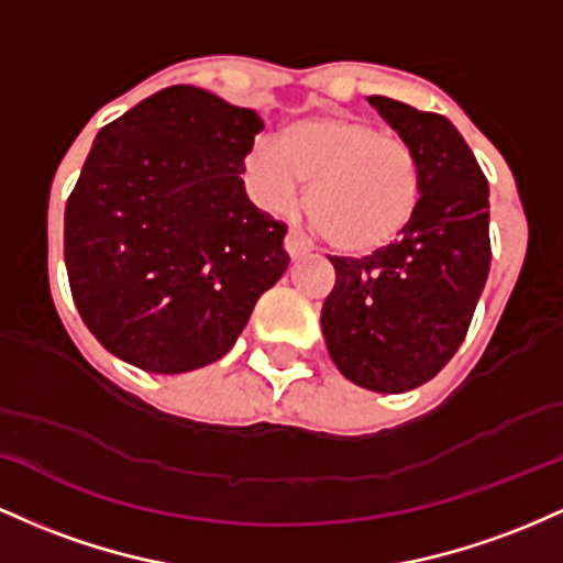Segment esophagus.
Masks as SVG:
<instances>
[{
	"instance_id": "34e87169",
	"label": "esophagus",
	"mask_w": 563,
	"mask_h": 563,
	"mask_svg": "<svg viewBox=\"0 0 563 563\" xmlns=\"http://www.w3.org/2000/svg\"><path fill=\"white\" fill-rule=\"evenodd\" d=\"M284 250H287V255L295 261V257H302L311 252V242H308L300 231L289 229L287 236H284Z\"/></svg>"
}]
</instances>
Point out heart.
Wrapping results in <instances>:
<instances>
[{"label":"heart","mask_w":563,"mask_h":563,"mask_svg":"<svg viewBox=\"0 0 563 563\" xmlns=\"http://www.w3.org/2000/svg\"><path fill=\"white\" fill-rule=\"evenodd\" d=\"M247 178L265 207L292 205L308 186V214L324 242L343 255H375L394 244L420 207L422 178L401 137L353 117L287 124L276 145L247 156Z\"/></svg>","instance_id":"obj_1"}]
</instances>
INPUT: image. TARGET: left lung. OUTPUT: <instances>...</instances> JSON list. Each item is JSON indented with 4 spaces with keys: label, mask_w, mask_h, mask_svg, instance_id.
Instances as JSON below:
<instances>
[{
    "label": "left lung",
    "mask_w": 563,
    "mask_h": 563,
    "mask_svg": "<svg viewBox=\"0 0 563 563\" xmlns=\"http://www.w3.org/2000/svg\"><path fill=\"white\" fill-rule=\"evenodd\" d=\"M366 100L418 156L420 207L385 250L330 257L321 332L351 383L404 394L439 375L468 332L489 276V186L450 119L383 95Z\"/></svg>",
    "instance_id": "1"
}]
</instances>
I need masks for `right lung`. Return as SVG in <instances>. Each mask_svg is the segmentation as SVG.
Segmentation results:
<instances>
[{"label": "right lung", "instance_id": "add662e5", "mask_svg": "<svg viewBox=\"0 0 563 563\" xmlns=\"http://www.w3.org/2000/svg\"><path fill=\"white\" fill-rule=\"evenodd\" d=\"M263 119L191 85L95 137L66 205L68 284L113 356L178 375L231 351L287 271V225L252 205L244 156Z\"/></svg>", "mask_w": 563, "mask_h": 563}]
</instances>
